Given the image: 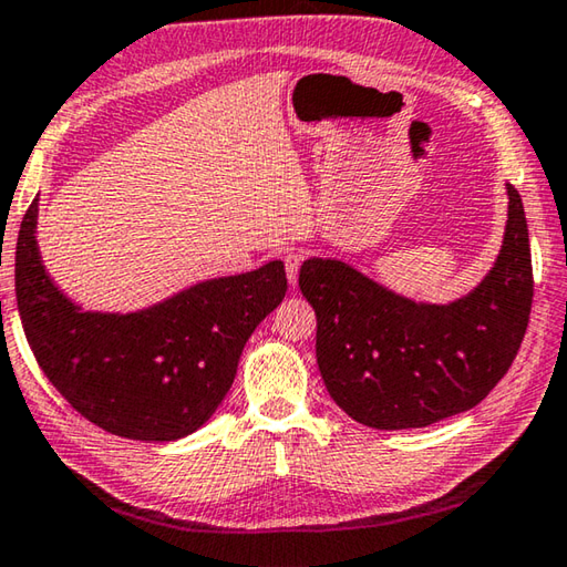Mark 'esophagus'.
I'll return each mask as SVG.
<instances>
[{
	"instance_id": "obj_1",
	"label": "esophagus",
	"mask_w": 567,
	"mask_h": 567,
	"mask_svg": "<svg viewBox=\"0 0 567 567\" xmlns=\"http://www.w3.org/2000/svg\"><path fill=\"white\" fill-rule=\"evenodd\" d=\"M284 264H286V276H289V284L296 286V284H299V268L303 264V254L301 251H289L284 256Z\"/></svg>"
}]
</instances>
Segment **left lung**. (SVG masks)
Here are the masks:
<instances>
[{
    "label": "left lung",
    "instance_id": "obj_1",
    "mask_svg": "<svg viewBox=\"0 0 567 567\" xmlns=\"http://www.w3.org/2000/svg\"><path fill=\"white\" fill-rule=\"evenodd\" d=\"M508 192L491 271L449 303L413 301L341 258H306L299 286L313 306L316 361L339 409L369 429H425L471 411L508 373L533 303L530 238Z\"/></svg>",
    "mask_w": 567,
    "mask_h": 567
}]
</instances>
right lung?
<instances>
[{"label": "right lung", "mask_w": 567, "mask_h": 567, "mask_svg": "<svg viewBox=\"0 0 567 567\" xmlns=\"http://www.w3.org/2000/svg\"><path fill=\"white\" fill-rule=\"evenodd\" d=\"M39 198L17 238V306L34 359L72 409L106 433L166 443L212 419L246 341L284 301V261L206 278L128 313L84 311L47 274Z\"/></svg>", "instance_id": "right-lung-1"}]
</instances>
